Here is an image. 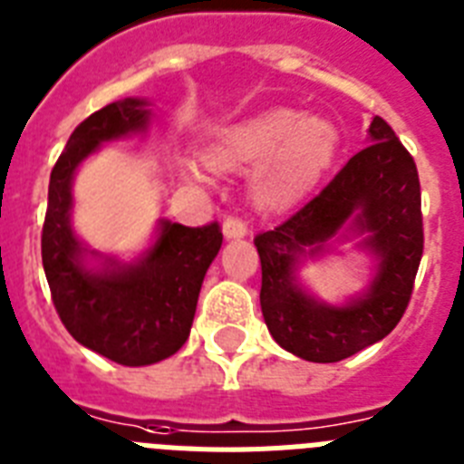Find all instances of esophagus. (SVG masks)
<instances>
[{"instance_id":"1","label":"esophagus","mask_w":464,"mask_h":464,"mask_svg":"<svg viewBox=\"0 0 464 464\" xmlns=\"http://www.w3.org/2000/svg\"><path fill=\"white\" fill-rule=\"evenodd\" d=\"M221 228H224V236L227 237L247 236V224H245L243 217L237 215H228L227 219H224V224H221Z\"/></svg>"}]
</instances>
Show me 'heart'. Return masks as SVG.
Here are the masks:
<instances>
[{
    "mask_svg": "<svg viewBox=\"0 0 464 464\" xmlns=\"http://www.w3.org/2000/svg\"><path fill=\"white\" fill-rule=\"evenodd\" d=\"M338 142V128L329 119L277 107L221 128L205 149V160L215 170L259 165L256 198L264 205H287L301 198L332 165Z\"/></svg>",
    "mask_w": 464,
    "mask_h": 464,
    "instance_id": "heart-1",
    "label": "heart"
}]
</instances>
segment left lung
<instances>
[{"instance_id":"left-lung-1","label":"left lung","mask_w":464,"mask_h":464,"mask_svg":"<svg viewBox=\"0 0 464 464\" xmlns=\"http://www.w3.org/2000/svg\"><path fill=\"white\" fill-rule=\"evenodd\" d=\"M369 147L353 156L332 182L277 227L256 233L261 259V313L277 343L308 362H341L388 336L413 294L422 256L420 179L413 156L392 128L376 116ZM348 220L370 233L379 273L366 297L332 309L305 297L293 266Z\"/></svg>"}]
</instances>
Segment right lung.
<instances>
[{
    "mask_svg": "<svg viewBox=\"0 0 464 464\" xmlns=\"http://www.w3.org/2000/svg\"><path fill=\"white\" fill-rule=\"evenodd\" d=\"M142 100L111 102L74 128L48 182L42 261L51 299L64 329L86 348L123 366L165 360L187 343L200 285L221 247L217 221L182 227L163 221L160 236L140 264L91 273L70 227L72 177L100 142L142 130Z\"/></svg>",
    "mask_w": 464,
    "mask_h": 464,
    "instance_id": "1",
    "label": "right lung"
}]
</instances>
